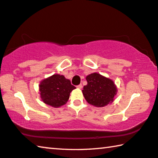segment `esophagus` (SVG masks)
<instances>
[{"mask_svg": "<svg viewBox=\"0 0 158 158\" xmlns=\"http://www.w3.org/2000/svg\"><path fill=\"white\" fill-rule=\"evenodd\" d=\"M77 88H78V89H82V85L81 84H79V85H77Z\"/></svg>", "mask_w": 158, "mask_h": 158, "instance_id": "34e87169", "label": "esophagus"}]
</instances>
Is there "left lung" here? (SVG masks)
Listing matches in <instances>:
<instances>
[{
    "label": "left lung",
    "instance_id": "obj_1",
    "mask_svg": "<svg viewBox=\"0 0 158 158\" xmlns=\"http://www.w3.org/2000/svg\"><path fill=\"white\" fill-rule=\"evenodd\" d=\"M87 85L82 90L85 100L96 107H103L114 101L117 88L111 79L98 73H92L85 78Z\"/></svg>",
    "mask_w": 158,
    "mask_h": 158
}]
</instances>
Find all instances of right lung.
Segmentation results:
<instances>
[{
    "label": "right lung",
    "mask_w": 158,
    "mask_h": 158,
    "mask_svg": "<svg viewBox=\"0 0 158 158\" xmlns=\"http://www.w3.org/2000/svg\"><path fill=\"white\" fill-rule=\"evenodd\" d=\"M75 89L76 87L71 84L69 79L57 74L43 79L39 85L42 102L55 108L66 104L70 93Z\"/></svg>",
    "instance_id": "right-lung-1"
}]
</instances>
